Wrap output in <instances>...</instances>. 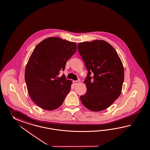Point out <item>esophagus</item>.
Segmentation results:
<instances>
[{
    "mask_svg": "<svg viewBox=\"0 0 150 150\" xmlns=\"http://www.w3.org/2000/svg\"><path fill=\"white\" fill-rule=\"evenodd\" d=\"M77 83V81H73V84L74 85H76Z\"/></svg>",
    "mask_w": 150,
    "mask_h": 150,
    "instance_id": "obj_1",
    "label": "esophagus"
}]
</instances>
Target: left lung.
<instances>
[{
	"label": "left lung",
	"mask_w": 150,
	"mask_h": 150,
	"mask_svg": "<svg viewBox=\"0 0 150 150\" xmlns=\"http://www.w3.org/2000/svg\"><path fill=\"white\" fill-rule=\"evenodd\" d=\"M77 48L88 70L84 81L87 92L81 96V101L91 111L106 110L120 95L124 80L122 63L114 48L105 40L81 42Z\"/></svg>",
	"instance_id": "8db88e82"
}]
</instances>
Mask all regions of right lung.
Returning <instances> with one entry per match:
<instances>
[{"mask_svg":"<svg viewBox=\"0 0 150 150\" xmlns=\"http://www.w3.org/2000/svg\"><path fill=\"white\" fill-rule=\"evenodd\" d=\"M76 49V43L56 37H48L34 49L26 66L25 80L31 99L41 108L53 110L62 105L72 81L59 74Z\"/></svg>","mask_w":150,"mask_h":150,"instance_id":"1","label":"right lung"}]
</instances>
